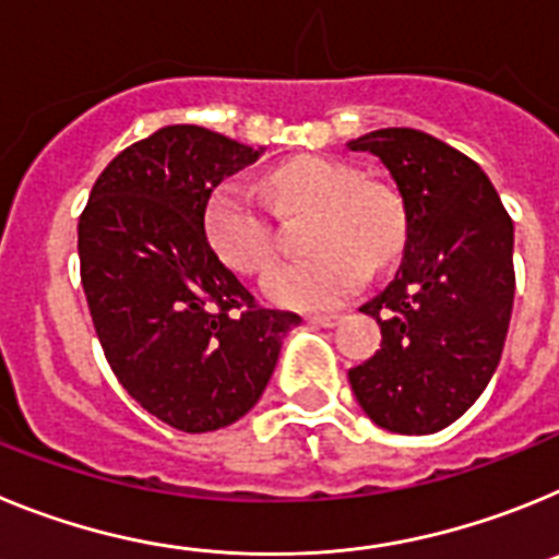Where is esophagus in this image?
Segmentation results:
<instances>
[{"label":"esophagus","instance_id":"esophagus-1","mask_svg":"<svg viewBox=\"0 0 559 559\" xmlns=\"http://www.w3.org/2000/svg\"><path fill=\"white\" fill-rule=\"evenodd\" d=\"M308 322L316 324V328H335V324H338V316H308Z\"/></svg>","mask_w":559,"mask_h":559}]
</instances>
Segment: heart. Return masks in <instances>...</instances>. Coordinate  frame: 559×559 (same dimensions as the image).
I'll list each match as a JSON object with an SVG mask.
<instances>
[{
	"instance_id": "1",
	"label": "heart",
	"mask_w": 559,
	"mask_h": 559,
	"mask_svg": "<svg viewBox=\"0 0 559 559\" xmlns=\"http://www.w3.org/2000/svg\"><path fill=\"white\" fill-rule=\"evenodd\" d=\"M271 199L288 212H313L305 246L313 254L265 276L271 302L296 310L341 305L364 285L369 265L383 269L400 254L406 221L386 187L364 181L355 167L324 156H299L269 173ZM206 243L224 265L260 276L276 260V231L269 210L235 179L221 181L204 204Z\"/></svg>"
}]
</instances>
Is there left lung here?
<instances>
[{"label": "left lung", "mask_w": 559, "mask_h": 559, "mask_svg": "<svg viewBox=\"0 0 559 559\" xmlns=\"http://www.w3.org/2000/svg\"><path fill=\"white\" fill-rule=\"evenodd\" d=\"M383 162L406 212L403 263L364 313L380 349L349 369L372 423L433 433L487 389L515 299L512 218L481 167L414 128H380L349 142Z\"/></svg>", "instance_id": "left-lung-1"}]
</instances>
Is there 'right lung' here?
Returning <instances> with one entry per match:
<instances>
[{
  "mask_svg": "<svg viewBox=\"0 0 559 559\" xmlns=\"http://www.w3.org/2000/svg\"><path fill=\"white\" fill-rule=\"evenodd\" d=\"M260 151L201 126L133 142L97 176L78 221L81 283L108 367L145 412L187 433L254 406L302 322L254 302L206 243L210 192Z\"/></svg>",
  "mask_w": 559,
  "mask_h": 559,
  "instance_id": "1",
  "label": "right lung"
}]
</instances>
